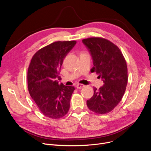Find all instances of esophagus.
Here are the masks:
<instances>
[{
	"label": "esophagus",
	"instance_id": "obj_1",
	"mask_svg": "<svg viewBox=\"0 0 151 151\" xmlns=\"http://www.w3.org/2000/svg\"><path fill=\"white\" fill-rule=\"evenodd\" d=\"M84 85L83 84H78L76 85V88L77 89H81V88H84Z\"/></svg>",
	"mask_w": 151,
	"mask_h": 151
}]
</instances>
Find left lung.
Segmentation results:
<instances>
[{"mask_svg":"<svg viewBox=\"0 0 151 151\" xmlns=\"http://www.w3.org/2000/svg\"><path fill=\"white\" fill-rule=\"evenodd\" d=\"M83 44L93 60L91 72H96L104 84L93 88V96L87 100V106L93 112L106 114L119 103L128 81L127 66L119 48L106 39L92 37L84 39Z\"/></svg>","mask_w":151,"mask_h":151,"instance_id":"1","label":"left lung"}]
</instances>
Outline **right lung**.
<instances>
[{
  "label": "right lung",
  "mask_w": 151,
  "mask_h": 151,
  "mask_svg": "<svg viewBox=\"0 0 151 151\" xmlns=\"http://www.w3.org/2000/svg\"><path fill=\"white\" fill-rule=\"evenodd\" d=\"M76 41L55 42L38 50L31 59L27 71L28 90L42 113L59 119L70 108L75 88L59 84L63 60L76 45Z\"/></svg>",
  "instance_id": "add662e5"
}]
</instances>
